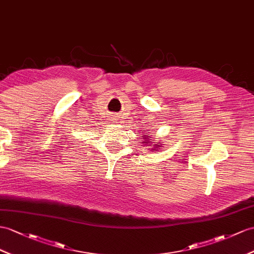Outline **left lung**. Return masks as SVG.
I'll return each mask as SVG.
<instances>
[{
    "label": "left lung",
    "mask_w": 254,
    "mask_h": 254,
    "mask_svg": "<svg viewBox=\"0 0 254 254\" xmlns=\"http://www.w3.org/2000/svg\"><path fill=\"white\" fill-rule=\"evenodd\" d=\"M143 138H144V139H148V138L146 137V135H144V137H143ZM147 143H148V141H147ZM155 150H157V148H155Z\"/></svg>",
    "instance_id": "obj_1"
}]
</instances>
